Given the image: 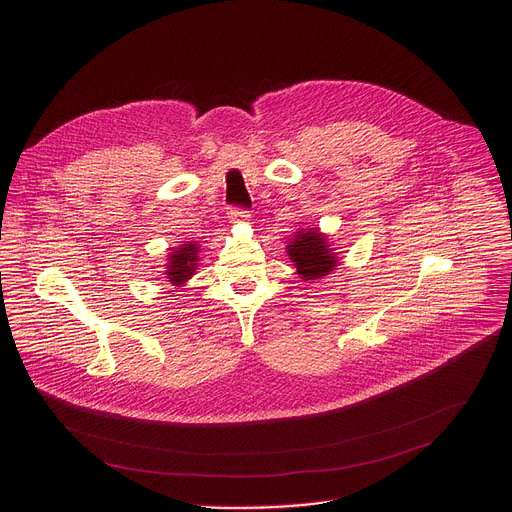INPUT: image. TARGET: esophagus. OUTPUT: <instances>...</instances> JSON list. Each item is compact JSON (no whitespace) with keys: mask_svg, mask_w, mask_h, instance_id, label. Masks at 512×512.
I'll return each instance as SVG.
<instances>
[{"mask_svg":"<svg viewBox=\"0 0 512 512\" xmlns=\"http://www.w3.org/2000/svg\"><path fill=\"white\" fill-rule=\"evenodd\" d=\"M248 217H250V215H248L246 211H238V209H232V211H230V219L232 220H248Z\"/></svg>","mask_w":512,"mask_h":512,"instance_id":"1","label":"esophagus"}]
</instances>
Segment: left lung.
<instances>
[{
  "instance_id": "8db88e82",
  "label": "left lung",
  "mask_w": 512,
  "mask_h": 512,
  "mask_svg": "<svg viewBox=\"0 0 512 512\" xmlns=\"http://www.w3.org/2000/svg\"><path fill=\"white\" fill-rule=\"evenodd\" d=\"M331 250L333 248L325 244V236L319 234L315 228H309L307 232L299 230L293 244L288 246L297 274H301L305 280H317L321 276H327L337 266Z\"/></svg>"
}]
</instances>
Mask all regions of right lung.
<instances>
[{
    "label": "right lung",
    "mask_w": 512,
    "mask_h": 512,
    "mask_svg": "<svg viewBox=\"0 0 512 512\" xmlns=\"http://www.w3.org/2000/svg\"><path fill=\"white\" fill-rule=\"evenodd\" d=\"M197 244H183L179 250L171 252L169 258V270H167V278L173 284H183L187 282L193 272H195V262H197Z\"/></svg>",
    "instance_id": "right-lung-1"
}]
</instances>
